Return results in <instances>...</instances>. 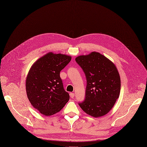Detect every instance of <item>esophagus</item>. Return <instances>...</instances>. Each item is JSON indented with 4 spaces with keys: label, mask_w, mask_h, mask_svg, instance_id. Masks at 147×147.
<instances>
[{
    "label": "esophagus",
    "mask_w": 147,
    "mask_h": 147,
    "mask_svg": "<svg viewBox=\"0 0 147 147\" xmlns=\"http://www.w3.org/2000/svg\"><path fill=\"white\" fill-rule=\"evenodd\" d=\"M70 96L71 97V98H73L74 97V93H70Z\"/></svg>",
    "instance_id": "esophagus-1"
}]
</instances>
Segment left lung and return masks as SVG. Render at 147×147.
Returning <instances> with one entry per match:
<instances>
[{
  "instance_id": "1",
  "label": "left lung",
  "mask_w": 147,
  "mask_h": 147,
  "mask_svg": "<svg viewBox=\"0 0 147 147\" xmlns=\"http://www.w3.org/2000/svg\"><path fill=\"white\" fill-rule=\"evenodd\" d=\"M76 61L86 80L85 97L78 105L87 114L102 117L113 108L119 97L121 79L115 65L99 53L81 55Z\"/></svg>"
}]
</instances>
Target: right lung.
Returning a JSON list of instances; mask_svg holds the SVG:
<instances>
[{"label":"right lung","mask_w":147,"mask_h":147,"mask_svg":"<svg viewBox=\"0 0 147 147\" xmlns=\"http://www.w3.org/2000/svg\"><path fill=\"white\" fill-rule=\"evenodd\" d=\"M71 57L50 53L31 67L26 81L28 98L40 113L50 116L61 111L69 100L60 72L70 62Z\"/></svg>","instance_id":"add662e5"}]
</instances>
